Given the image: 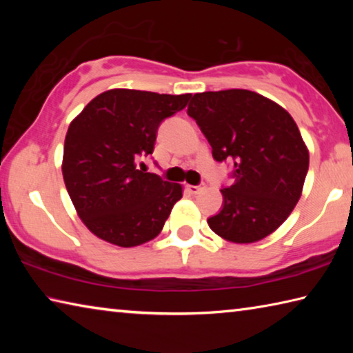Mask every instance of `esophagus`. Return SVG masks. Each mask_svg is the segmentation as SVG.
<instances>
[{
    "label": "esophagus",
    "instance_id": "esophagus-1",
    "mask_svg": "<svg viewBox=\"0 0 353 353\" xmlns=\"http://www.w3.org/2000/svg\"><path fill=\"white\" fill-rule=\"evenodd\" d=\"M201 190H204V183L201 185H187V191L190 194H198Z\"/></svg>",
    "mask_w": 353,
    "mask_h": 353
}]
</instances>
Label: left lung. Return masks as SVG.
Listing matches in <instances>:
<instances>
[{
	"label": "left lung",
	"instance_id": "8db88e82",
	"mask_svg": "<svg viewBox=\"0 0 353 353\" xmlns=\"http://www.w3.org/2000/svg\"><path fill=\"white\" fill-rule=\"evenodd\" d=\"M216 162H232L234 182L207 219L232 243H255L283 224L301 198L308 149L283 107L241 88L196 93L187 110Z\"/></svg>",
	"mask_w": 353,
	"mask_h": 353
}]
</instances>
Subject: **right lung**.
I'll return each mask as SVG.
<instances>
[{"mask_svg":"<svg viewBox=\"0 0 353 353\" xmlns=\"http://www.w3.org/2000/svg\"><path fill=\"white\" fill-rule=\"evenodd\" d=\"M191 94L115 88L98 94L71 121L62 172L76 212L101 240L121 248L160 234L176 202L179 183L146 172L159 126L185 109Z\"/></svg>","mask_w":353,"mask_h":353,"instance_id":"add662e5","label":"right lung"}]
</instances>
